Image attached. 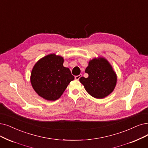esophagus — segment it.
<instances>
[{
    "instance_id": "34e87169",
    "label": "esophagus",
    "mask_w": 148,
    "mask_h": 148,
    "mask_svg": "<svg viewBox=\"0 0 148 148\" xmlns=\"http://www.w3.org/2000/svg\"><path fill=\"white\" fill-rule=\"evenodd\" d=\"M81 76H82V75H78V76H76L75 77V78L76 80H79V79L81 77Z\"/></svg>"
}]
</instances>
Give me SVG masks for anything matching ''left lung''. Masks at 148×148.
Instances as JSON below:
<instances>
[{
  "mask_svg": "<svg viewBox=\"0 0 148 148\" xmlns=\"http://www.w3.org/2000/svg\"><path fill=\"white\" fill-rule=\"evenodd\" d=\"M85 72L88 73V78L82 76L79 81L87 93L93 98L102 99L114 91L117 76L106 58L99 57L90 60Z\"/></svg>",
  "mask_w": 148,
  "mask_h": 148,
  "instance_id": "8db88e82",
  "label": "left lung"
}]
</instances>
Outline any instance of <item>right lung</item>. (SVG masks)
Wrapping results in <instances>:
<instances>
[{
  "instance_id": "1",
  "label": "right lung",
  "mask_w": 148,
  "mask_h": 148,
  "mask_svg": "<svg viewBox=\"0 0 148 148\" xmlns=\"http://www.w3.org/2000/svg\"><path fill=\"white\" fill-rule=\"evenodd\" d=\"M63 57L55 53L42 58L32 70L30 82L38 95L48 101L61 97L75 78L69 68L63 66Z\"/></svg>"
}]
</instances>
